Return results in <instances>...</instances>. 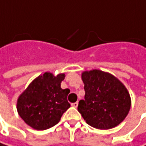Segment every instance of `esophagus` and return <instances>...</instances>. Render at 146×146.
<instances>
[{"instance_id": "1", "label": "esophagus", "mask_w": 146, "mask_h": 146, "mask_svg": "<svg viewBox=\"0 0 146 146\" xmlns=\"http://www.w3.org/2000/svg\"><path fill=\"white\" fill-rule=\"evenodd\" d=\"M72 106H73V107H78V102H74V103H72Z\"/></svg>"}]
</instances>
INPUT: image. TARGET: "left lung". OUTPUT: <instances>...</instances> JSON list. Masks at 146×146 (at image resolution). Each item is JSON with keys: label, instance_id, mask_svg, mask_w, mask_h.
Listing matches in <instances>:
<instances>
[{"label": "left lung", "instance_id": "8db88e82", "mask_svg": "<svg viewBox=\"0 0 146 146\" xmlns=\"http://www.w3.org/2000/svg\"><path fill=\"white\" fill-rule=\"evenodd\" d=\"M85 97L78 110L88 124L99 130H108L123 121L131 106L125 85L111 73L98 69L82 73Z\"/></svg>", "mask_w": 146, "mask_h": 146}]
</instances>
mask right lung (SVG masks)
<instances>
[{
	"instance_id": "right-lung-1",
	"label": "right lung",
	"mask_w": 146,
	"mask_h": 146,
	"mask_svg": "<svg viewBox=\"0 0 146 146\" xmlns=\"http://www.w3.org/2000/svg\"><path fill=\"white\" fill-rule=\"evenodd\" d=\"M64 78V73L54 76L46 72L35 78L19 96L18 114L33 129L44 131L55 125L70 107L67 100L70 90L61 88Z\"/></svg>"
}]
</instances>
